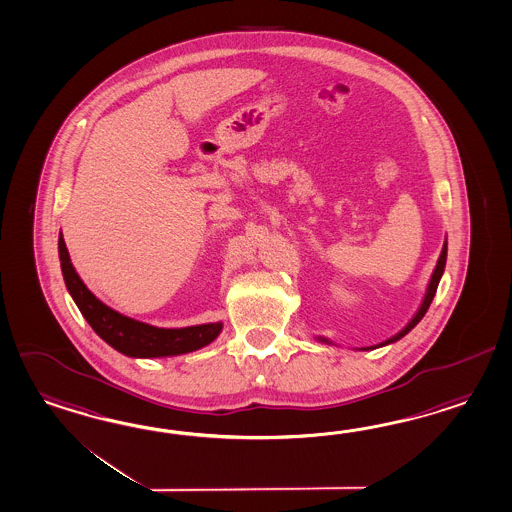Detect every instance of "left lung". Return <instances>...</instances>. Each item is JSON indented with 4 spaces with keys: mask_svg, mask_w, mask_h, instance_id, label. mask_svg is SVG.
Instances as JSON below:
<instances>
[{
    "mask_svg": "<svg viewBox=\"0 0 512 512\" xmlns=\"http://www.w3.org/2000/svg\"><path fill=\"white\" fill-rule=\"evenodd\" d=\"M446 260H447V239L446 243H444V247H442V252H440V258H438V262H436V267H434L433 275H431V280H429V286H427V291H425V297H423V301H421V306L418 308V312L416 315L408 321L407 327L403 328V330H399L395 336L392 338H388L386 341H382L379 345H373V347H364L362 351H369V349H377V347H384V345H390V343H395L397 340H401L403 336H407L408 332L412 330V328L416 327L418 323H420L421 319H423V315L427 314V310H429V306H431V302L434 299V293H436V288H438V284H440V278L444 275V269H446ZM319 341H323V343H328V345H332V341H328L327 338H317Z\"/></svg>",
    "mask_w": 512,
    "mask_h": 512,
    "instance_id": "obj_1",
    "label": "left lung"
}]
</instances>
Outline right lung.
<instances>
[{"instance_id": "right-lung-1", "label": "right lung", "mask_w": 512, "mask_h": 512, "mask_svg": "<svg viewBox=\"0 0 512 512\" xmlns=\"http://www.w3.org/2000/svg\"><path fill=\"white\" fill-rule=\"evenodd\" d=\"M59 260L66 289L76 302L79 312L87 319L92 330L105 343L117 349L118 353L132 358H163L193 353L210 345L223 330L221 321L184 328L154 327L109 308L100 299H96V295L79 278L70 262L63 234H59Z\"/></svg>"}]
</instances>
